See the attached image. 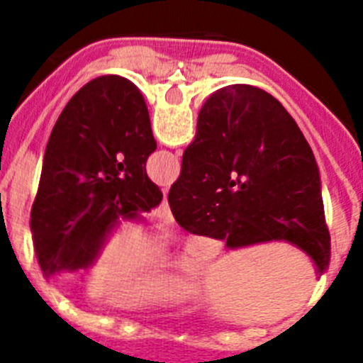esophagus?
<instances>
[{
	"instance_id": "obj_1",
	"label": "esophagus",
	"mask_w": 363,
	"mask_h": 363,
	"mask_svg": "<svg viewBox=\"0 0 363 363\" xmlns=\"http://www.w3.org/2000/svg\"><path fill=\"white\" fill-rule=\"evenodd\" d=\"M154 216H156L158 220L164 222V224H173V222H175V218H173V215H171V209H169V203H167V199H164L158 209L154 211Z\"/></svg>"
}]
</instances>
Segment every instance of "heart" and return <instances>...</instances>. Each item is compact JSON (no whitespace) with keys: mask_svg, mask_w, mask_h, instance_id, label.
Returning a JSON list of instances; mask_svg holds the SVG:
<instances>
[{"mask_svg":"<svg viewBox=\"0 0 363 363\" xmlns=\"http://www.w3.org/2000/svg\"><path fill=\"white\" fill-rule=\"evenodd\" d=\"M156 259V245L139 228L116 230L101 248L90 275L88 294L109 298V303L122 309H141L164 303L184 292V281L167 273H145Z\"/></svg>","mask_w":363,"mask_h":363,"instance_id":"heart-1","label":"heart"}]
</instances>
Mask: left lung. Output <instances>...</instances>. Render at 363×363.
Here are the masks:
<instances>
[{
  "instance_id": "obj_1",
  "label": "left lung",
  "mask_w": 363,
  "mask_h": 363,
  "mask_svg": "<svg viewBox=\"0 0 363 363\" xmlns=\"http://www.w3.org/2000/svg\"><path fill=\"white\" fill-rule=\"evenodd\" d=\"M156 150L141 92L118 75L94 79L54 124L31 207V235L43 275L86 269L121 220L158 207L147 177Z\"/></svg>"
}]
</instances>
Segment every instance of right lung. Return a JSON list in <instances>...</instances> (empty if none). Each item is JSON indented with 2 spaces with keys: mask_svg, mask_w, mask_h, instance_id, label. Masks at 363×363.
Returning <instances> with one entry per match:
<instances>
[{
  "mask_svg": "<svg viewBox=\"0 0 363 363\" xmlns=\"http://www.w3.org/2000/svg\"><path fill=\"white\" fill-rule=\"evenodd\" d=\"M167 201L194 235L228 248L292 242L318 275L328 269L318 165L296 121L262 88L232 84L205 101Z\"/></svg>",
  "mask_w": 363,
  "mask_h": 363,
  "instance_id": "right-lung-1",
  "label": "right lung"
}]
</instances>
